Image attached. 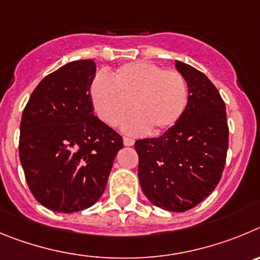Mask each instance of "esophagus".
Returning a JSON list of instances; mask_svg holds the SVG:
<instances>
[{
  "instance_id": "1",
  "label": "esophagus",
  "mask_w": 260,
  "mask_h": 260,
  "mask_svg": "<svg viewBox=\"0 0 260 260\" xmlns=\"http://www.w3.org/2000/svg\"><path fill=\"white\" fill-rule=\"evenodd\" d=\"M123 142H124L125 146H132V145L135 144V140H133L132 137H124V139H123Z\"/></svg>"
}]
</instances>
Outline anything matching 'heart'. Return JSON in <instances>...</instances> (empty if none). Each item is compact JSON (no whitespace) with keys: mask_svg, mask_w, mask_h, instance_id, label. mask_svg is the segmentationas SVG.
Segmentation results:
<instances>
[{"mask_svg":"<svg viewBox=\"0 0 260 260\" xmlns=\"http://www.w3.org/2000/svg\"><path fill=\"white\" fill-rule=\"evenodd\" d=\"M98 118L116 125L136 111L123 125L127 132L160 133L174 127L188 106V84L176 70H165L155 63H125L110 79L98 75L90 86Z\"/></svg>","mask_w":260,"mask_h":260,"instance_id":"b5f03b06","label":"heart"}]
</instances>
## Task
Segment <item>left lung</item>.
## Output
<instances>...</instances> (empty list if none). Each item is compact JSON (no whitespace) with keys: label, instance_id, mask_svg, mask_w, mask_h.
<instances>
[{"label":"left lung","instance_id":"obj_1","mask_svg":"<svg viewBox=\"0 0 260 260\" xmlns=\"http://www.w3.org/2000/svg\"><path fill=\"white\" fill-rule=\"evenodd\" d=\"M189 97L185 113L160 137L135 142L144 194L163 210L182 212L219 184L228 151L225 104L209 78L176 60Z\"/></svg>","mask_w":260,"mask_h":260}]
</instances>
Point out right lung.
Here are the masks:
<instances>
[{
	"instance_id": "right-lung-1",
	"label": "right lung",
	"mask_w": 260,
	"mask_h": 260,
	"mask_svg": "<svg viewBox=\"0 0 260 260\" xmlns=\"http://www.w3.org/2000/svg\"><path fill=\"white\" fill-rule=\"evenodd\" d=\"M92 59L75 60L40 81L23 110L19 158L34 197L46 209L76 212L106 188L123 137L94 115Z\"/></svg>"
}]
</instances>
